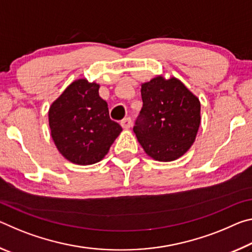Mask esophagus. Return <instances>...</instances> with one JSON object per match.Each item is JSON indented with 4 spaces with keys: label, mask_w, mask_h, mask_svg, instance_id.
<instances>
[{
    "label": "esophagus",
    "mask_w": 252,
    "mask_h": 252,
    "mask_svg": "<svg viewBox=\"0 0 252 252\" xmlns=\"http://www.w3.org/2000/svg\"><path fill=\"white\" fill-rule=\"evenodd\" d=\"M121 126H122V127H125V129H129V127L132 126L131 118H125V119H123V120L121 121Z\"/></svg>",
    "instance_id": "34e87169"
}]
</instances>
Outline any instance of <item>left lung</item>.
I'll return each instance as SVG.
<instances>
[{
	"label": "left lung",
	"instance_id": "left-lung-1",
	"mask_svg": "<svg viewBox=\"0 0 252 252\" xmlns=\"http://www.w3.org/2000/svg\"><path fill=\"white\" fill-rule=\"evenodd\" d=\"M142 109L133 132L148 156L173 161L189 150L200 126V102L176 78L157 76L141 87Z\"/></svg>",
	"mask_w": 252,
	"mask_h": 252
}]
</instances>
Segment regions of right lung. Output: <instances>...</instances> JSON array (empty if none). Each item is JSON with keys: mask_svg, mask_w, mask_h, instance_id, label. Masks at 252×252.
Masks as SVG:
<instances>
[{"mask_svg": "<svg viewBox=\"0 0 252 252\" xmlns=\"http://www.w3.org/2000/svg\"><path fill=\"white\" fill-rule=\"evenodd\" d=\"M99 84L76 80L55 100L49 111L51 135L61 155L81 165L102 160L122 131L111 120L108 103L99 95Z\"/></svg>", "mask_w": 252, "mask_h": 252, "instance_id": "right-lung-1", "label": "right lung"}]
</instances>
